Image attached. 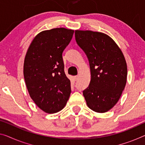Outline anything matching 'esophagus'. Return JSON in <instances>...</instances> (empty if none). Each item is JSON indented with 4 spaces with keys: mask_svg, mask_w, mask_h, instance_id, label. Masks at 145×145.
<instances>
[{
    "mask_svg": "<svg viewBox=\"0 0 145 145\" xmlns=\"http://www.w3.org/2000/svg\"><path fill=\"white\" fill-rule=\"evenodd\" d=\"M78 77H79L78 75H76V76H73V78H74V80H75V81H76V80L78 79Z\"/></svg>",
    "mask_w": 145,
    "mask_h": 145,
    "instance_id": "34e87169",
    "label": "esophagus"
}]
</instances>
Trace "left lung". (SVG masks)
<instances>
[{"label": "left lung", "mask_w": 145, "mask_h": 145, "mask_svg": "<svg viewBox=\"0 0 145 145\" xmlns=\"http://www.w3.org/2000/svg\"><path fill=\"white\" fill-rule=\"evenodd\" d=\"M77 44L88 57L91 81L83 91L87 105L105 113L117 103L126 84L127 65L116 43L104 33L75 30Z\"/></svg>", "instance_id": "8db88e82"}]
</instances>
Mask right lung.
<instances>
[{
  "label": "right lung",
  "instance_id": "obj_1",
  "mask_svg": "<svg viewBox=\"0 0 145 145\" xmlns=\"http://www.w3.org/2000/svg\"><path fill=\"white\" fill-rule=\"evenodd\" d=\"M74 30L53 28L33 39L24 62V78L31 99L43 111L57 113L70 97L71 82L65 75L62 53Z\"/></svg>",
  "mask_w": 145,
  "mask_h": 145
}]
</instances>
